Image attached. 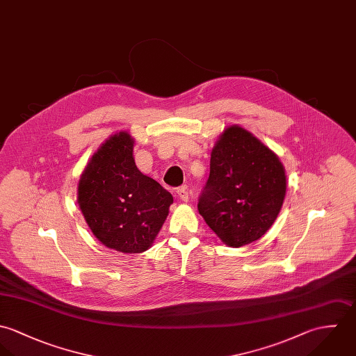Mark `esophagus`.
Segmentation results:
<instances>
[{
    "label": "esophagus",
    "instance_id": "esophagus-1",
    "mask_svg": "<svg viewBox=\"0 0 356 356\" xmlns=\"http://www.w3.org/2000/svg\"><path fill=\"white\" fill-rule=\"evenodd\" d=\"M176 194H177V197H179L181 201H184V202H187L188 198H190V194H188V190H187L186 186L179 187V188L176 190Z\"/></svg>",
    "mask_w": 356,
    "mask_h": 356
}]
</instances>
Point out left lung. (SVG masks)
Masks as SVG:
<instances>
[{
	"mask_svg": "<svg viewBox=\"0 0 356 356\" xmlns=\"http://www.w3.org/2000/svg\"><path fill=\"white\" fill-rule=\"evenodd\" d=\"M286 175L280 158L246 129L225 128L211 154L200 214L228 246L261 238L281 212Z\"/></svg>",
	"mask_w": 356,
	"mask_h": 356,
	"instance_id": "8db88e82",
	"label": "left lung"
}]
</instances>
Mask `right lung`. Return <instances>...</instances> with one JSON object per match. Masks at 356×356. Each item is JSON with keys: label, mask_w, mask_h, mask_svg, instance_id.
<instances>
[{"label": "right lung", "mask_w": 356, "mask_h": 356, "mask_svg": "<svg viewBox=\"0 0 356 356\" xmlns=\"http://www.w3.org/2000/svg\"><path fill=\"white\" fill-rule=\"evenodd\" d=\"M128 132L110 136L92 155L78 183V207L93 235L122 253L147 250L169 213L173 197L143 175Z\"/></svg>", "instance_id": "obj_1"}]
</instances>
